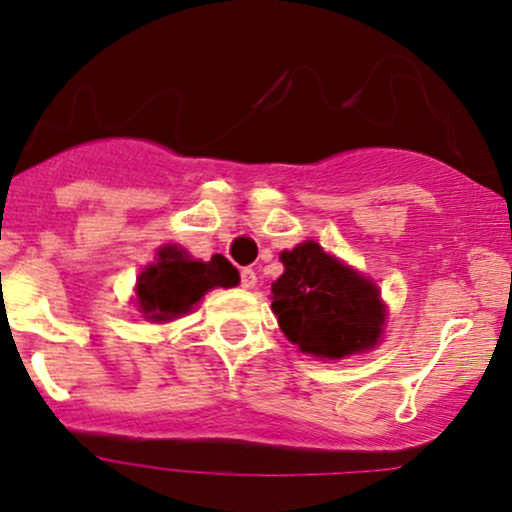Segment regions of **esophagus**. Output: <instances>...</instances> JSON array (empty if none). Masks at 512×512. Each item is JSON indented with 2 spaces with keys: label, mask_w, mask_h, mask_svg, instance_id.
<instances>
[{
  "label": "esophagus",
  "mask_w": 512,
  "mask_h": 512,
  "mask_svg": "<svg viewBox=\"0 0 512 512\" xmlns=\"http://www.w3.org/2000/svg\"><path fill=\"white\" fill-rule=\"evenodd\" d=\"M255 283H257L255 271H252V269H243V271H241V288L250 290V288H255Z\"/></svg>",
  "instance_id": "34e87169"
}]
</instances>
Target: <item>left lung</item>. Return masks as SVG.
<instances>
[{
    "label": "left lung",
    "instance_id": "8db88e82",
    "mask_svg": "<svg viewBox=\"0 0 512 512\" xmlns=\"http://www.w3.org/2000/svg\"><path fill=\"white\" fill-rule=\"evenodd\" d=\"M281 262L286 271L271 283V309L300 352L333 361L378 345L387 309L371 278L314 241L283 250Z\"/></svg>",
    "mask_w": 512,
    "mask_h": 512
}]
</instances>
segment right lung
Listing matches in <instances>:
<instances>
[{"instance_id": "right-lung-1", "label": "right lung", "mask_w": 512, "mask_h": 512, "mask_svg": "<svg viewBox=\"0 0 512 512\" xmlns=\"http://www.w3.org/2000/svg\"><path fill=\"white\" fill-rule=\"evenodd\" d=\"M236 283L238 271L226 257L198 262L179 245H163L158 260L137 278V307L144 319L165 323L191 312L208 290L234 288Z\"/></svg>"}]
</instances>
